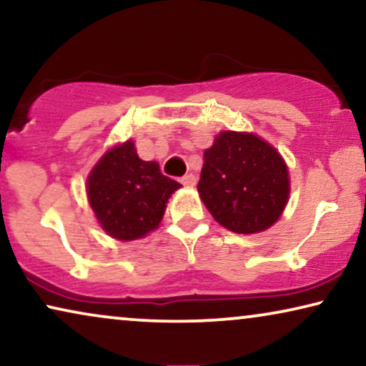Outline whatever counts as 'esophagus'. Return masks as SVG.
<instances>
[{
  "instance_id": "34e87169",
  "label": "esophagus",
  "mask_w": 366,
  "mask_h": 366,
  "mask_svg": "<svg viewBox=\"0 0 366 366\" xmlns=\"http://www.w3.org/2000/svg\"><path fill=\"white\" fill-rule=\"evenodd\" d=\"M182 183L184 184V187L192 188V187H194V183H197V178H194V174L188 173V174H184V177L182 178Z\"/></svg>"
}]
</instances>
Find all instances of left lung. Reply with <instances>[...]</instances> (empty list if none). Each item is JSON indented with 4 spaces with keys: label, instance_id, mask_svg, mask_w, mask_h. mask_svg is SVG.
<instances>
[{
    "label": "left lung",
    "instance_id": "obj_1",
    "mask_svg": "<svg viewBox=\"0 0 366 366\" xmlns=\"http://www.w3.org/2000/svg\"><path fill=\"white\" fill-rule=\"evenodd\" d=\"M199 198L222 227L252 234L280 218L290 197L285 159L253 133L222 132L203 153Z\"/></svg>",
    "mask_w": 366,
    "mask_h": 366
}]
</instances>
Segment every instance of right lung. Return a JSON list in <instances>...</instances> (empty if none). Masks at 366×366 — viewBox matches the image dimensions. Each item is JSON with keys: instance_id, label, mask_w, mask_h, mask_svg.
<instances>
[{"instance_id": "obj_1", "label": "right lung", "mask_w": 366, "mask_h": 366, "mask_svg": "<svg viewBox=\"0 0 366 366\" xmlns=\"http://www.w3.org/2000/svg\"><path fill=\"white\" fill-rule=\"evenodd\" d=\"M179 187L159 172L157 162H143L128 139L108 149L94 164L86 193L104 232L122 242H132L158 228L168 198Z\"/></svg>"}]
</instances>
